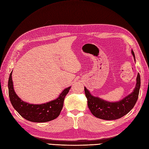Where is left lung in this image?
<instances>
[{"mask_svg":"<svg viewBox=\"0 0 149 149\" xmlns=\"http://www.w3.org/2000/svg\"><path fill=\"white\" fill-rule=\"evenodd\" d=\"M131 53L136 61L133 50ZM140 87H141V77L137 74L136 85L133 91L123 100L118 102H109L102 99L93 96L89 90L84 87L86 97L88 100V106L93 116L99 119L104 120H116L123 117L129 112L137 101Z\"/></svg>","mask_w":149,"mask_h":149,"instance_id":"left-lung-1","label":"left lung"}]
</instances>
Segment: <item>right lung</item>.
<instances>
[{"label":"right lung","instance_id":"add662e5","mask_svg":"<svg viewBox=\"0 0 149 149\" xmlns=\"http://www.w3.org/2000/svg\"><path fill=\"white\" fill-rule=\"evenodd\" d=\"M12 71L8 82V96L13 108L26 120L33 123H46L59 116L63 106L65 97L71 86L65 88L56 99L41 104H34L24 102L17 96L13 89L12 78Z\"/></svg>","mask_w":149,"mask_h":149}]
</instances>
